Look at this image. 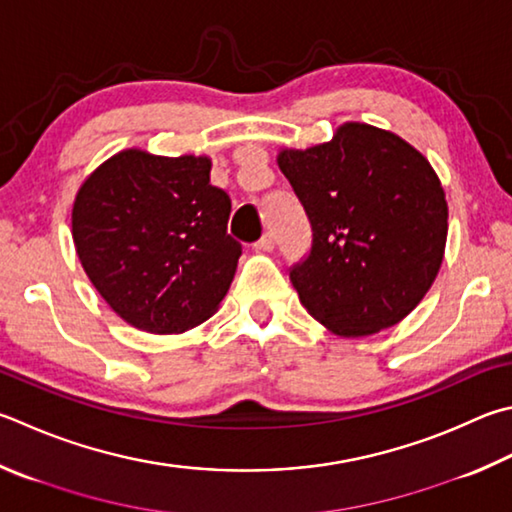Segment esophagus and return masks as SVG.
Returning <instances> with one entry per match:
<instances>
[{"mask_svg": "<svg viewBox=\"0 0 512 512\" xmlns=\"http://www.w3.org/2000/svg\"><path fill=\"white\" fill-rule=\"evenodd\" d=\"M257 253H271V250L275 248V237L273 232H266V235L257 241V244L253 246Z\"/></svg>", "mask_w": 512, "mask_h": 512, "instance_id": "esophagus-1", "label": "esophagus"}]
</instances>
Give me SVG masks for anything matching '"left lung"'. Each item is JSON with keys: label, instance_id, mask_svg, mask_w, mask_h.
Here are the masks:
<instances>
[{"label": "left lung", "instance_id": "obj_1", "mask_svg": "<svg viewBox=\"0 0 512 512\" xmlns=\"http://www.w3.org/2000/svg\"><path fill=\"white\" fill-rule=\"evenodd\" d=\"M277 165L311 221L293 266L300 302L340 338H365L410 315L439 275L448 201L430 161L394 132L342 123L329 143L282 147Z\"/></svg>", "mask_w": 512, "mask_h": 512}]
</instances>
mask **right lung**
<instances>
[{
    "instance_id": "right-lung-1",
    "label": "right lung",
    "mask_w": 512,
    "mask_h": 512,
    "mask_svg": "<svg viewBox=\"0 0 512 512\" xmlns=\"http://www.w3.org/2000/svg\"><path fill=\"white\" fill-rule=\"evenodd\" d=\"M210 170V156L129 147L80 185L71 210L80 264L134 329H194L228 293L241 246L226 232L230 197L210 185Z\"/></svg>"
}]
</instances>
